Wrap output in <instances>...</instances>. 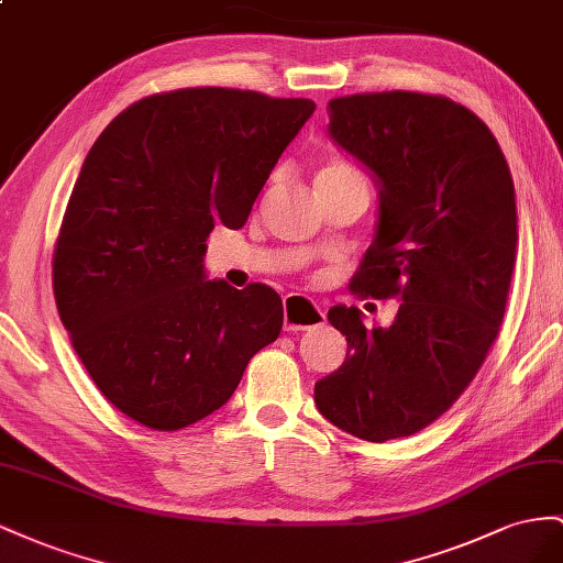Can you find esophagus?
<instances>
[{"mask_svg": "<svg viewBox=\"0 0 563 563\" xmlns=\"http://www.w3.org/2000/svg\"><path fill=\"white\" fill-rule=\"evenodd\" d=\"M283 320L285 330L299 332V330H311L325 323V313L318 309L313 299L303 295H287L283 299Z\"/></svg>", "mask_w": 563, "mask_h": 563, "instance_id": "esophagus-1", "label": "esophagus"}]
</instances>
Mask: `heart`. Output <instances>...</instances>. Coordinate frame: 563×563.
I'll return each mask as SVG.
<instances>
[{"instance_id": "heart-1", "label": "heart", "mask_w": 563, "mask_h": 563, "mask_svg": "<svg viewBox=\"0 0 563 563\" xmlns=\"http://www.w3.org/2000/svg\"><path fill=\"white\" fill-rule=\"evenodd\" d=\"M342 176H363V174L358 172V167H353L351 163H346V159L332 157V159H328L323 167H320L318 181H323V179H342Z\"/></svg>"}]
</instances>
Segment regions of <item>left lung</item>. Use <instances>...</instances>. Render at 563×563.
Returning a JSON list of instances; mask_svg holds the SVG:
<instances>
[{"mask_svg": "<svg viewBox=\"0 0 563 563\" xmlns=\"http://www.w3.org/2000/svg\"><path fill=\"white\" fill-rule=\"evenodd\" d=\"M328 115L382 186L377 235L349 287L400 307L389 328L330 309L349 351L313 394L334 427L384 443L439 420L484 365L517 262V200L493 132L448 96L351 93Z\"/></svg>", "mask_w": 563, "mask_h": 563, "instance_id": "left-lung-1", "label": "left lung"}]
</instances>
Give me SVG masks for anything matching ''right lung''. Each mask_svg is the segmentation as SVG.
Listing matches in <instances>:
<instances>
[{
    "instance_id": "1",
    "label": "right lung",
    "mask_w": 563,
    "mask_h": 563,
    "mask_svg": "<svg viewBox=\"0 0 563 563\" xmlns=\"http://www.w3.org/2000/svg\"><path fill=\"white\" fill-rule=\"evenodd\" d=\"M309 99L188 87L124 108L96 139L54 250L63 325L99 391L134 422L176 431L219 410L278 340L273 287L205 280L214 223L243 229Z\"/></svg>"
}]
</instances>
